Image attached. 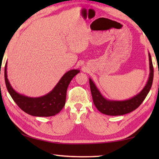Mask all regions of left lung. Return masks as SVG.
<instances>
[{"mask_svg":"<svg viewBox=\"0 0 159 159\" xmlns=\"http://www.w3.org/2000/svg\"><path fill=\"white\" fill-rule=\"evenodd\" d=\"M149 61L150 73L147 84L138 94H137L136 95L130 99H126V100H110V99L105 98L97 88L93 80L89 79L91 93H92L93 102L96 108L104 114L109 116H120L128 114L139 107L147 97V94L149 93L153 83L154 68H153L152 57H151L149 52Z\"/></svg>","mask_w":159,"mask_h":159,"instance_id":"obj_1","label":"left lung"}]
</instances>
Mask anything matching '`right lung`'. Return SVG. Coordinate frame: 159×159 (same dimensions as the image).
<instances>
[{
  "instance_id": "1",
  "label": "right lung",
  "mask_w": 159,
  "mask_h": 159,
  "mask_svg": "<svg viewBox=\"0 0 159 159\" xmlns=\"http://www.w3.org/2000/svg\"><path fill=\"white\" fill-rule=\"evenodd\" d=\"M79 72V69L67 71L50 93L39 98H29L13 89L7 79V62L5 66V81L10 96L22 111L34 116L48 117L56 115L63 109L68 86L72 79Z\"/></svg>"
}]
</instances>
